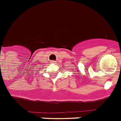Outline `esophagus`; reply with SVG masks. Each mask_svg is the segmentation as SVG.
I'll list each match as a JSON object with an SVG mask.
<instances>
[{
  "instance_id": "obj_1",
  "label": "esophagus",
  "mask_w": 121,
  "mask_h": 121,
  "mask_svg": "<svg viewBox=\"0 0 121 121\" xmlns=\"http://www.w3.org/2000/svg\"><path fill=\"white\" fill-rule=\"evenodd\" d=\"M50 62H51V63H55V61L52 60V61H51Z\"/></svg>"
}]
</instances>
